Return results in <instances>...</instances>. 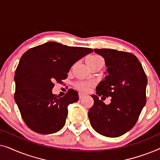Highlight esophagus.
I'll return each mask as SVG.
<instances>
[{
  "instance_id": "esophagus-1",
  "label": "esophagus",
  "mask_w": 160,
  "mask_h": 160,
  "mask_svg": "<svg viewBox=\"0 0 160 160\" xmlns=\"http://www.w3.org/2000/svg\"><path fill=\"white\" fill-rule=\"evenodd\" d=\"M78 97H79L80 99H82V98L85 97V94L82 93V92H79V93H78Z\"/></svg>"
}]
</instances>
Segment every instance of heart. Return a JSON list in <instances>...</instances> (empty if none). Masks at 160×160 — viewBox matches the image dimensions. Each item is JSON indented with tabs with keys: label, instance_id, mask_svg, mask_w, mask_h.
Instances as JSON below:
<instances>
[{
	"label": "heart",
	"instance_id": "heart-1",
	"mask_svg": "<svg viewBox=\"0 0 160 160\" xmlns=\"http://www.w3.org/2000/svg\"><path fill=\"white\" fill-rule=\"evenodd\" d=\"M102 59V58L98 54H91V55H89L87 58H86V62L87 65H90L93 63H95V62H97L98 60ZM89 85H90V83L89 82H79L76 84V87L78 89L82 91H87V89H89Z\"/></svg>",
	"mask_w": 160,
	"mask_h": 160
}]
</instances>
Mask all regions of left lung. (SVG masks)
Masks as SVG:
<instances>
[{
    "mask_svg": "<svg viewBox=\"0 0 160 160\" xmlns=\"http://www.w3.org/2000/svg\"><path fill=\"white\" fill-rule=\"evenodd\" d=\"M104 58L107 75L91 95L93 106L88 117L92 128L106 137L117 138L131 130L146 105L147 77L138 58L132 53L111 49H95ZM112 97L106 105L99 99Z\"/></svg>",
    "mask_w": 160,
    "mask_h": 160,
    "instance_id": "left-lung-1",
    "label": "left lung"
}]
</instances>
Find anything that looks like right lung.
Here are the masks:
<instances>
[{
  "mask_svg": "<svg viewBox=\"0 0 160 160\" xmlns=\"http://www.w3.org/2000/svg\"><path fill=\"white\" fill-rule=\"evenodd\" d=\"M92 52L90 48L50 41L23 54L15 72L14 100L30 130L47 135L64 127L68 106L77 102L78 95L73 89L63 97L53 95L54 82L61 84L72 65Z\"/></svg>",
  "mask_w": 160,
  "mask_h": 160,
  "instance_id": "1",
  "label": "right lung"
}]
</instances>
